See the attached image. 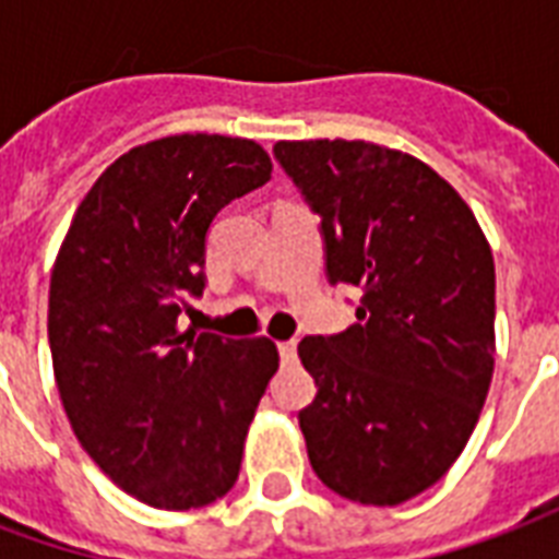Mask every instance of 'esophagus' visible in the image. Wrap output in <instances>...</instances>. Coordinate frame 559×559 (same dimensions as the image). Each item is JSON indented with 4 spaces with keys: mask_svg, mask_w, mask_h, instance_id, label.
Wrapping results in <instances>:
<instances>
[{
    "mask_svg": "<svg viewBox=\"0 0 559 559\" xmlns=\"http://www.w3.org/2000/svg\"><path fill=\"white\" fill-rule=\"evenodd\" d=\"M276 349H280V361H283V365H294V361H297V344H294V341H280Z\"/></svg>",
    "mask_w": 559,
    "mask_h": 559,
    "instance_id": "34e87169",
    "label": "esophagus"
}]
</instances>
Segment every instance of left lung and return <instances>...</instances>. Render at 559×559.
I'll return each mask as SVG.
<instances>
[{"mask_svg": "<svg viewBox=\"0 0 559 559\" xmlns=\"http://www.w3.org/2000/svg\"><path fill=\"white\" fill-rule=\"evenodd\" d=\"M320 215L326 280L358 323L300 341L318 393L297 414L311 469L361 504H402L449 473L484 408L496 267L464 198L426 163L361 140L276 142Z\"/></svg>", "mask_w": 559, "mask_h": 559, "instance_id": "obj_1", "label": "left lung"}]
</instances>
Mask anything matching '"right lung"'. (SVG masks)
<instances>
[{
  "instance_id": "obj_1",
  "label": "right lung",
  "mask_w": 559,
  "mask_h": 559,
  "mask_svg": "<svg viewBox=\"0 0 559 559\" xmlns=\"http://www.w3.org/2000/svg\"><path fill=\"white\" fill-rule=\"evenodd\" d=\"M267 180L271 159L250 140L180 133L140 145L86 192L51 271L63 411L102 473L151 508H203L230 490L280 367L267 338L177 329L206 288L212 218Z\"/></svg>"
}]
</instances>
